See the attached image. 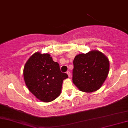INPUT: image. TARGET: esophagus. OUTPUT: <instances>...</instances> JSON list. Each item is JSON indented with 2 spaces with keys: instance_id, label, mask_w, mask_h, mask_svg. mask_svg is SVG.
Instances as JSON below:
<instances>
[{
  "instance_id": "obj_1",
  "label": "esophagus",
  "mask_w": 128,
  "mask_h": 128,
  "mask_svg": "<svg viewBox=\"0 0 128 128\" xmlns=\"http://www.w3.org/2000/svg\"><path fill=\"white\" fill-rule=\"evenodd\" d=\"M66 74H68V76H69V77H70V72H69V71H68V72H66Z\"/></svg>"
}]
</instances>
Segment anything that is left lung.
<instances>
[{"label":"left lung","instance_id":"1","mask_svg":"<svg viewBox=\"0 0 128 128\" xmlns=\"http://www.w3.org/2000/svg\"><path fill=\"white\" fill-rule=\"evenodd\" d=\"M109 68L108 58L98 50L79 54L74 60L72 81L80 91H96L106 80Z\"/></svg>","mask_w":128,"mask_h":128}]
</instances>
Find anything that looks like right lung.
I'll return each instance as SVG.
<instances>
[{
    "label": "right lung",
    "instance_id": "right-lung-1",
    "mask_svg": "<svg viewBox=\"0 0 128 128\" xmlns=\"http://www.w3.org/2000/svg\"><path fill=\"white\" fill-rule=\"evenodd\" d=\"M24 79L29 91L43 102H50L60 96L63 81L68 78L48 53L36 52L24 68Z\"/></svg>",
    "mask_w": 128,
    "mask_h": 128
}]
</instances>
